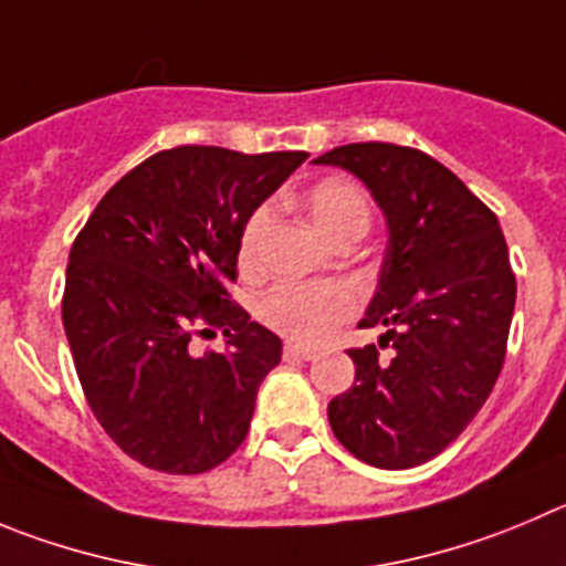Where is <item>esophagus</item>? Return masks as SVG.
<instances>
[{"label":"esophagus","mask_w":566,"mask_h":566,"mask_svg":"<svg viewBox=\"0 0 566 566\" xmlns=\"http://www.w3.org/2000/svg\"><path fill=\"white\" fill-rule=\"evenodd\" d=\"M284 357H287V360H315L318 352L310 346H298V343H287V346H284Z\"/></svg>","instance_id":"obj_1"}]
</instances>
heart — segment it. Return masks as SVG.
<instances>
[{
	"instance_id": "b5f03b06",
	"label": "heart",
	"mask_w": 566,
	"mask_h": 566,
	"mask_svg": "<svg viewBox=\"0 0 566 566\" xmlns=\"http://www.w3.org/2000/svg\"><path fill=\"white\" fill-rule=\"evenodd\" d=\"M304 203L321 234L329 237L332 242L363 237L371 226V203L366 189L346 176H326L315 181L304 195ZM268 226H271L268 206L253 209L242 223L237 256L245 271L256 268ZM355 310V293L343 284L282 282L259 298V318L295 340H318Z\"/></svg>"
}]
</instances>
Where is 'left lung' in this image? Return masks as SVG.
I'll list each match as a JSON object with an SVG mask.
<instances>
[{
	"instance_id": "1",
	"label": "left lung",
	"mask_w": 566,
	"mask_h": 566,
	"mask_svg": "<svg viewBox=\"0 0 566 566\" xmlns=\"http://www.w3.org/2000/svg\"><path fill=\"white\" fill-rule=\"evenodd\" d=\"M363 178L388 218V253L360 329L379 347L348 348L355 385L329 402L337 441L379 469L443 452L478 416L509 348L516 276L497 214L416 147L355 142L315 158Z\"/></svg>"
}]
</instances>
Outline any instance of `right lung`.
<instances>
[{"mask_svg":"<svg viewBox=\"0 0 566 566\" xmlns=\"http://www.w3.org/2000/svg\"><path fill=\"white\" fill-rule=\"evenodd\" d=\"M310 153L184 145L125 172L72 242L63 287L94 419L153 472L200 474L237 452L282 340L231 298L242 223ZM227 335L195 356V336Z\"/></svg>","mask_w":566,"mask_h":566,"instance_id":"obj_1","label":"right lung"}]
</instances>
